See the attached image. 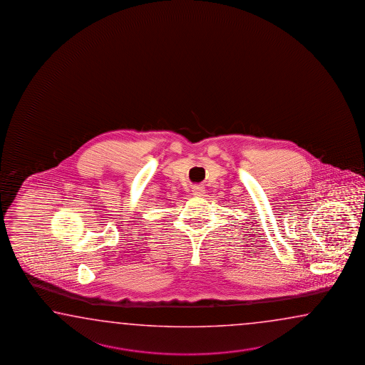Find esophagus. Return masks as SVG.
Here are the masks:
<instances>
[{
	"mask_svg": "<svg viewBox=\"0 0 365 365\" xmlns=\"http://www.w3.org/2000/svg\"><path fill=\"white\" fill-rule=\"evenodd\" d=\"M194 195H202L205 193V186L203 185H194L193 186Z\"/></svg>",
	"mask_w": 365,
	"mask_h": 365,
	"instance_id": "obj_1",
	"label": "esophagus"
}]
</instances>
